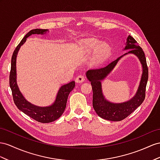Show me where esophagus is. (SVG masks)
<instances>
[{
    "instance_id": "obj_1",
    "label": "esophagus",
    "mask_w": 160,
    "mask_h": 160,
    "mask_svg": "<svg viewBox=\"0 0 160 160\" xmlns=\"http://www.w3.org/2000/svg\"><path fill=\"white\" fill-rule=\"evenodd\" d=\"M85 80V77L83 75H79L78 76L76 77V82L77 83H82Z\"/></svg>"
}]
</instances>
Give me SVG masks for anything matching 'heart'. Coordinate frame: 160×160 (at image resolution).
Instances as JSON below:
<instances>
[{
    "label": "heart",
    "mask_w": 160,
    "mask_h": 160,
    "mask_svg": "<svg viewBox=\"0 0 160 160\" xmlns=\"http://www.w3.org/2000/svg\"><path fill=\"white\" fill-rule=\"evenodd\" d=\"M84 52H91L97 51V57H101L106 55L109 51V48L107 44H101L99 42L95 40L84 41L81 46Z\"/></svg>",
    "instance_id": "obj_1"
}]
</instances>
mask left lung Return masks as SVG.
<instances>
[{
  "label": "left lung",
  "mask_w": 160,
  "mask_h": 160,
  "mask_svg": "<svg viewBox=\"0 0 160 160\" xmlns=\"http://www.w3.org/2000/svg\"><path fill=\"white\" fill-rule=\"evenodd\" d=\"M124 49H131L128 53H133L140 59L142 66V74L140 84L136 95L130 101L122 103H113L105 100L102 93L101 80H103L116 65L121 57L118 58L105 67L99 69H91L87 72V76L91 82L92 88V106L99 117L110 121H121L130 115L135 109L140 106L145 98L146 86L148 80V67L147 65L144 51L133 37L129 36L127 38Z\"/></svg>",
  "instance_id": "1"
}]
</instances>
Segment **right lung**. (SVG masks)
<instances>
[{
    "instance_id": "right-lung-1",
    "label": "right lung",
    "mask_w": 160,
    "mask_h": 160,
    "mask_svg": "<svg viewBox=\"0 0 160 160\" xmlns=\"http://www.w3.org/2000/svg\"><path fill=\"white\" fill-rule=\"evenodd\" d=\"M47 30L34 29L30 30L26 34L21 42L15 48L11 57V66L9 74V85L12 91L13 101L18 108L22 112L32 118V119L41 123H49L58 119L62 115L66 108L68 97L73 88L75 82L63 85L57 93V99L52 105L46 108L38 107L27 101L20 92L16 82V57L20 47L26 42V38L32 34H43Z\"/></svg>"
}]
</instances>
